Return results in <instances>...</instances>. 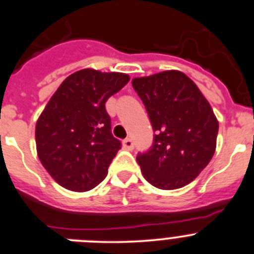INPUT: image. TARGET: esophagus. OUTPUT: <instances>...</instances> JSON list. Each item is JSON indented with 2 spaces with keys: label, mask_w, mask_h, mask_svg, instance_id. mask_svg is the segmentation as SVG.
Instances as JSON below:
<instances>
[{
  "label": "esophagus",
  "mask_w": 254,
  "mask_h": 254,
  "mask_svg": "<svg viewBox=\"0 0 254 254\" xmlns=\"http://www.w3.org/2000/svg\"><path fill=\"white\" fill-rule=\"evenodd\" d=\"M122 143L126 150H133V141L131 138H126Z\"/></svg>",
  "instance_id": "1"
}]
</instances>
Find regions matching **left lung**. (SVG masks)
<instances>
[{
    "label": "left lung",
    "mask_w": 254,
    "mask_h": 254,
    "mask_svg": "<svg viewBox=\"0 0 254 254\" xmlns=\"http://www.w3.org/2000/svg\"><path fill=\"white\" fill-rule=\"evenodd\" d=\"M132 86L156 133L151 149L137 156L143 177L160 190L185 187L215 154L219 122L210 103L177 69L136 77Z\"/></svg>",
    "instance_id": "8db88e82"
}]
</instances>
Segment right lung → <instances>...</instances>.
Here are the masks:
<instances>
[{
  "label": "right lung",
  "mask_w": 254,
  "mask_h": 254,
  "mask_svg": "<svg viewBox=\"0 0 254 254\" xmlns=\"http://www.w3.org/2000/svg\"><path fill=\"white\" fill-rule=\"evenodd\" d=\"M129 81L122 72L80 69L60 85L35 126L40 163L64 188L93 190L121 149L105 103Z\"/></svg>",
  "instance_id": "right-lung-1"
}]
</instances>
